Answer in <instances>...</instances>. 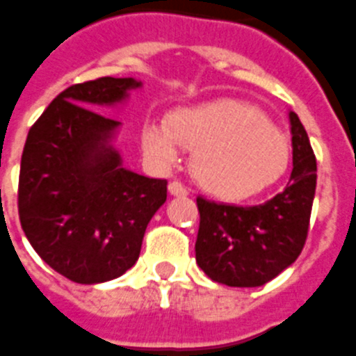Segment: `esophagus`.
I'll return each mask as SVG.
<instances>
[{
	"label": "esophagus",
	"mask_w": 356,
	"mask_h": 356,
	"mask_svg": "<svg viewBox=\"0 0 356 356\" xmlns=\"http://www.w3.org/2000/svg\"><path fill=\"white\" fill-rule=\"evenodd\" d=\"M168 191H170V195H175V197L188 195V189L184 188L180 181H176V180L168 184Z\"/></svg>",
	"instance_id": "1"
}]
</instances>
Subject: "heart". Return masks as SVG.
I'll return each mask as SVG.
<instances>
[{
  "label": "heart",
  "mask_w": 356,
  "mask_h": 356,
  "mask_svg": "<svg viewBox=\"0 0 356 356\" xmlns=\"http://www.w3.org/2000/svg\"><path fill=\"white\" fill-rule=\"evenodd\" d=\"M142 146L163 167L180 161L181 147L193 149V178L224 199H243L266 189L290 163L286 134L258 108L235 100L181 108L167 123H147Z\"/></svg>",
  "instance_id": "b5f03b06"
}]
</instances>
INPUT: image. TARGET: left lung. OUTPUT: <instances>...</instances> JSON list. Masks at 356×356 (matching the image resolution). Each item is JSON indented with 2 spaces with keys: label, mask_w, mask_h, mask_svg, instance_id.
I'll return each instance as SVG.
<instances>
[{
  "label": "left lung",
  "mask_w": 356,
  "mask_h": 356,
  "mask_svg": "<svg viewBox=\"0 0 356 356\" xmlns=\"http://www.w3.org/2000/svg\"><path fill=\"white\" fill-rule=\"evenodd\" d=\"M288 118L292 175L281 193L256 207H235L197 197L201 222L195 260L214 282L238 288L261 286L302 254L315 199L316 159L300 118L294 111Z\"/></svg>",
  "instance_id": "left-lung-1"
}]
</instances>
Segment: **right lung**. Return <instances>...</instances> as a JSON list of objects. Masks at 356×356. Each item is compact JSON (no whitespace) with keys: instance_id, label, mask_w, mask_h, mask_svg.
<instances>
[{"instance_id":"right-lung-1","label":"right lung","mask_w":356,"mask_h":356,"mask_svg":"<svg viewBox=\"0 0 356 356\" xmlns=\"http://www.w3.org/2000/svg\"><path fill=\"white\" fill-rule=\"evenodd\" d=\"M134 77L77 83L49 104L28 132L18 178V216L41 260L79 284L118 279L140 256L167 180L123 167L113 147L121 123L98 113L118 106Z\"/></svg>"}]
</instances>
